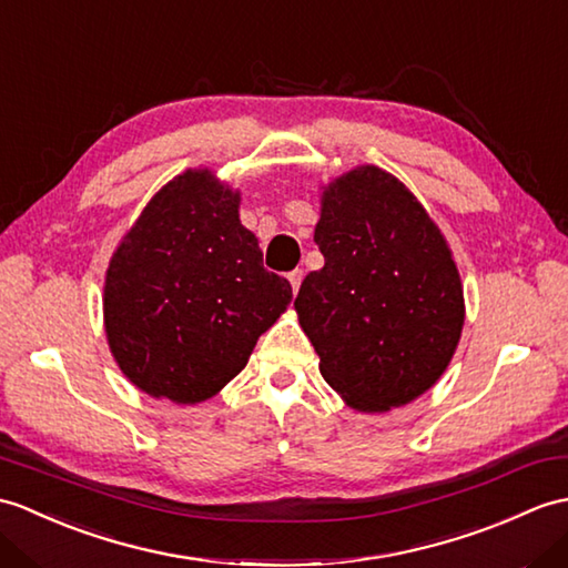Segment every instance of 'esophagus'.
I'll return each instance as SVG.
<instances>
[{
  "label": "esophagus",
  "instance_id": "1",
  "mask_svg": "<svg viewBox=\"0 0 568 568\" xmlns=\"http://www.w3.org/2000/svg\"><path fill=\"white\" fill-rule=\"evenodd\" d=\"M302 275H305V273H302V271H293V273H290V275H287V281H290V285H293V293H297V290H300V283H302Z\"/></svg>",
  "mask_w": 568,
  "mask_h": 568
}]
</instances>
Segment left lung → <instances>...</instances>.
<instances>
[{
	"label": "left lung",
	"mask_w": 568,
	"mask_h": 568,
	"mask_svg": "<svg viewBox=\"0 0 568 568\" xmlns=\"http://www.w3.org/2000/svg\"><path fill=\"white\" fill-rule=\"evenodd\" d=\"M314 242L324 266L295 300L320 373L355 412L428 392L465 326V293L438 224L389 171L363 164L322 186Z\"/></svg>",
	"instance_id": "left-lung-1"
}]
</instances>
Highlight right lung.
Instances as JSON below:
<instances>
[{
	"mask_svg": "<svg viewBox=\"0 0 568 568\" xmlns=\"http://www.w3.org/2000/svg\"><path fill=\"white\" fill-rule=\"evenodd\" d=\"M240 203L215 171L186 169L152 195L109 261L105 338L154 399L215 397L293 300L290 283L263 268Z\"/></svg>",
	"mask_w": 568,
	"mask_h": 568,
	"instance_id": "obj_1",
	"label": "right lung"
}]
</instances>
